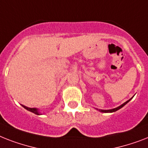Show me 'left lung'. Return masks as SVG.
Segmentation results:
<instances>
[{"label":"left lung","instance_id":"left-lung-1","mask_svg":"<svg viewBox=\"0 0 148 148\" xmlns=\"http://www.w3.org/2000/svg\"><path fill=\"white\" fill-rule=\"evenodd\" d=\"M130 100H131V99H128V101H126L125 103H123V104H122V105H121V106H119V107L115 108V109H107V110H105V109H99V111L102 112H114L117 111V110H119V109H121V108L123 107V106H124L125 105V104H127V103H128V102L130 101Z\"/></svg>","mask_w":148,"mask_h":148}]
</instances>
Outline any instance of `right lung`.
<instances>
[{
  "label": "right lung",
  "instance_id": "add662e5",
  "mask_svg": "<svg viewBox=\"0 0 148 148\" xmlns=\"http://www.w3.org/2000/svg\"><path fill=\"white\" fill-rule=\"evenodd\" d=\"M22 106L23 108H25L26 110L31 112H33V113L36 114V115H41V113L39 112V109H36V108H29V107H26V106H25L23 105H22Z\"/></svg>",
  "mask_w": 148,
  "mask_h": 148
}]
</instances>
